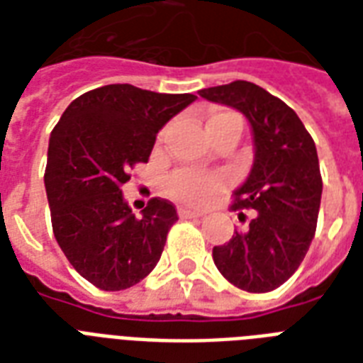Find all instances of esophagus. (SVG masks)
I'll list each match as a JSON object with an SVG mask.
<instances>
[{"instance_id":"34e87169","label":"esophagus","mask_w":363,"mask_h":363,"mask_svg":"<svg viewBox=\"0 0 363 363\" xmlns=\"http://www.w3.org/2000/svg\"><path fill=\"white\" fill-rule=\"evenodd\" d=\"M179 216L181 218H198V216H203L201 211H196V209H190V207H179Z\"/></svg>"}]
</instances>
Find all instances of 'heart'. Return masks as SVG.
<instances>
[{
    "instance_id": "obj_1",
    "label": "heart",
    "mask_w": 363,
    "mask_h": 363,
    "mask_svg": "<svg viewBox=\"0 0 363 363\" xmlns=\"http://www.w3.org/2000/svg\"><path fill=\"white\" fill-rule=\"evenodd\" d=\"M230 122L242 125L241 118L235 113H230V111L216 113L207 121V131L216 125L230 124ZM222 186H224V181L218 175H207V173H198V171H177L175 175L167 179V190L171 196L192 205L209 201L218 190H222Z\"/></svg>"
}]
</instances>
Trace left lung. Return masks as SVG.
Returning a JSON list of instances; mask_svg holds the SVG:
<instances>
[{
  "label": "left lung",
  "instance_id": "1",
  "mask_svg": "<svg viewBox=\"0 0 363 363\" xmlns=\"http://www.w3.org/2000/svg\"><path fill=\"white\" fill-rule=\"evenodd\" d=\"M198 94L238 109L254 145L252 167L232 205L233 211L254 209V216L247 230H235L230 241L213 248V259L233 286L271 292L294 275L315 238L322 198L315 141L299 116L258 84L235 81Z\"/></svg>",
  "mask_w": 363,
  "mask_h": 363
}]
</instances>
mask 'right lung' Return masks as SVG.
Instances as JSON below:
<instances>
[{"label": "right lung", "mask_w": 363, "mask_h": 363, "mask_svg": "<svg viewBox=\"0 0 363 363\" xmlns=\"http://www.w3.org/2000/svg\"><path fill=\"white\" fill-rule=\"evenodd\" d=\"M107 84L82 94L50 133L45 171L54 238L69 264L101 290H124L156 267L175 207L154 198L135 216L122 186L147 162L158 131L196 101Z\"/></svg>", "instance_id": "obj_1"}]
</instances>
